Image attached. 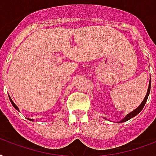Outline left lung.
I'll return each mask as SVG.
<instances>
[{
	"mask_svg": "<svg viewBox=\"0 0 156 156\" xmlns=\"http://www.w3.org/2000/svg\"><path fill=\"white\" fill-rule=\"evenodd\" d=\"M151 79H150L149 86H148V89H147V94H146V97L144 98V99H143V101L142 102V103L139 105V107H137V108H136L135 110H133V111L130 112V113H129V114H128L126 116L124 117V119H121V120L118 122V123H123V122L127 121V120L130 119L131 118H133V117H134L135 115H137L138 114V113H139V112H141L142 109H143V107H144L145 104H146V102H147V98H148V96H149V94H150V90H151Z\"/></svg>",
	"mask_w": 156,
	"mask_h": 156,
	"instance_id": "8db88e82",
	"label": "left lung"
}]
</instances>
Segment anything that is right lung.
I'll return each mask as SVG.
<instances>
[{
    "mask_svg": "<svg viewBox=\"0 0 156 156\" xmlns=\"http://www.w3.org/2000/svg\"><path fill=\"white\" fill-rule=\"evenodd\" d=\"M9 100H10V102H11V103H12V105H13V107H14V108H15V109H16V110H18V111H19V107H17L16 105L14 104V102H13V101H12V99H11V98H10V97H9ZM30 119V120H31V121H33V119Z\"/></svg>",
    "mask_w": 156,
    "mask_h": 156,
    "instance_id": "right-lung-1",
    "label": "right lung"
}]
</instances>
